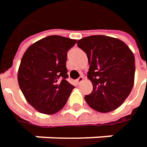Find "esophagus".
Listing matches in <instances>:
<instances>
[{"label": "esophagus", "mask_w": 147, "mask_h": 147, "mask_svg": "<svg viewBox=\"0 0 147 147\" xmlns=\"http://www.w3.org/2000/svg\"><path fill=\"white\" fill-rule=\"evenodd\" d=\"M84 76H80L79 79H77V81H76V82H77V84H80L84 81Z\"/></svg>", "instance_id": "34e87169"}]
</instances>
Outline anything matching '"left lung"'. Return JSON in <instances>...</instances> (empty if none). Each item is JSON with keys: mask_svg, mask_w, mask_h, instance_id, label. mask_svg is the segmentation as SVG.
Returning a JSON list of instances; mask_svg holds the SVG:
<instances>
[{"mask_svg": "<svg viewBox=\"0 0 147 147\" xmlns=\"http://www.w3.org/2000/svg\"><path fill=\"white\" fill-rule=\"evenodd\" d=\"M77 44L88 57L87 77L93 84V91L85 95V101L101 113L116 110L134 85L136 66L132 51L120 39L103 35L84 37Z\"/></svg>", "mask_w": 147, "mask_h": 147, "instance_id": "left-lung-1", "label": "left lung"}]
</instances>
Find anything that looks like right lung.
<instances>
[{"mask_svg": "<svg viewBox=\"0 0 147 147\" xmlns=\"http://www.w3.org/2000/svg\"><path fill=\"white\" fill-rule=\"evenodd\" d=\"M77 40L53 35L26 50L21 60L17 80L26 100L40 113L53 115L63 108L74 89L69 84L67 53Z\"/></svg>", "mask_w": 147, "mask_h": 147, "instance_id": "obj_1", "label": "right lung"}]
</instances>
